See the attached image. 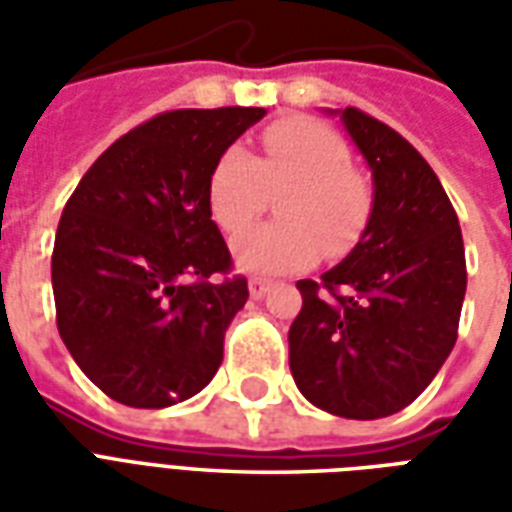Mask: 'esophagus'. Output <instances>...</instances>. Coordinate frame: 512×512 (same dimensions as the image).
<instances>
[{"mask_svg": "<svg viewBox=\"0 0 512 512\" xmlns=\"http://www.w3.org/2000/svg\"><path fill=\"white\" fill-rule=\"evenodd\" d=\"M271 288V279L266 277H249V293H252V299H263L266 296V290Z\"/></svg>", "mask_w": 512, "mask_h": 512, "instance_id": "esophagus-1", "label": "esophagus"}]
</instances>
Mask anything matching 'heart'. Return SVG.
I'll return each instance as SVG.
<instances>
[{"label":"heart","mask_w":512,"mask_h":512,"mask_svg":"<svg viewBox=\"0 0 512 512\" xmlns=\"http://www.w3.org/2000/svg\"><path fill=\"white\" fill-rule=\"evenodd\" d=\"M351 164L343 136L312 117L277 120L263 131V156L224 147L208 178V202L222 230L235 233L266 211L271 191L282 222L257 224L233 238L238 266L252 274H293L326 249L348 255L365 233L373 191Z\"/></svg>","instance_id":"1"}]
</instances>
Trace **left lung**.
<instances>
[{"mask_svg":"<svg viewBox=\"0 0 512 512\" xmlns=\"http://www.w3.org/2000/svg\"><path fill=\"white\" fill-rule=\"evenodd\" d=\"M345 131L373 169L359 244L321 279H299L290 373L312 406L345 419L389 417L433 381L458 340L466 255L458 213L417 147L362 109Z\"/></svg>","mask_w":512,"mask_h":512,"instance_id":"left-lung-1","label":"left lung"}]
</instances>
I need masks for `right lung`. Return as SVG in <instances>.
I'll return each instance as SVG.
<instances>
[{"instance_id":"obj_1","label":"right lung","mask_w":512,"mask_h":512,"mask_svg":"<svg viewBox=\"0 0 512 512\" xmlns=\"http://www.w3.org/2000/svg\"><path fill=\"white\" fill-rule=\"evenodd\" d=\"M263 115L222 106L150 117L106 147L65 202L51 255L57 329L84 376L123 406L180 403L222 365L249 288L227 277L233 257L208 178Z\"/></svg>"}]
</instances>
